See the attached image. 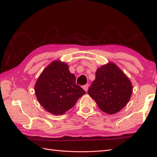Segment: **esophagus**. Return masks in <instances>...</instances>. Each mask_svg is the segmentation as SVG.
<instances>
[{"mask_svg":"<svg viewBox=\"0 0 157 157\" xmlns=\"http://www.w3.org/2000/svg\"><path fill=\"white\" fill-rule=\"evenodd\" d=\"M88 88H89V84H86V85H84V86H83V89H84L86 92L88 91Z\"/></svg>","mask_w":157,"mask_h":157,"instance_id":"1","label":"esophagus"}]
</instances>
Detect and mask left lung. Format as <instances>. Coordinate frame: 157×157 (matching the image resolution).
Returning a JSON list of instances; mask_svg holds the SVG:
<instances>
[{"label": "left lung", "mask_w": 157, "mask_h": 157, "mask_svg": "<svg viewBox=\"0 0 157 157\" xmlns=\"http://www.w3.org/2000/svg\"><path fill=\"white\" fill-rule=\"evenodd\" d=\"M132 91L129 79L117 65L109 62L96 70L88 93L101 111L113 115L128 104Z\"/></svg>", "instance_id": "left-lung-1"}]
</instances>
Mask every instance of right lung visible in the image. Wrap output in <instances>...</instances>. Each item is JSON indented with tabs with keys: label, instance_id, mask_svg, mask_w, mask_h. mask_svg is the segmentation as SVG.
<instances>
[{
	"label": "right lung",
	"instance_id": "1",
	"mask_svg": "<svg viewBox=\"0 0 157 157\" xmlns=\"http://www.w3.org/2000/svg\"><path fill=\"white\" fill-rule=\"evenodd\" d=\"M34 90L42 107L55 115L64 114L86 94L75 84V76L70 73L68 65L58 60L43 70L36 82Z\"/></svg>",
	"mask_w": 157,
	"mask_h": 157
}]
</instances>
